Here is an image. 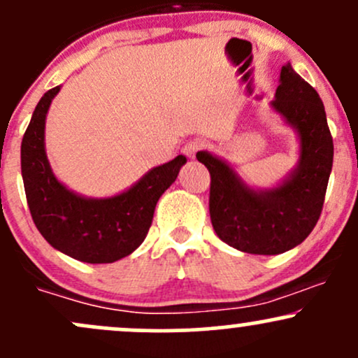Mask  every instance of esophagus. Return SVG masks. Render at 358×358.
<instances>
[{"label": "esophagus", "instance_id": "obj_1", "mask_svg": "<svg viewBox=\"0 0 358 358\" xmlns=\"http://www.w3.org/2000/svg\"><path fill=\"white\" fill-rule=\"evenodd\" d=\"M202 148H204V142L194 138V141L187 142L185 148H183V154H185L187 157H195V154H197Z\"/></svg>", "mask_w": 358, "mask_h": 358}]
</instances>
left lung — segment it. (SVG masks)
Segmentation results:
<instances>
[{
    "mask_svg": "<svg viewBox=\"0 0 358 358\" xmlns=\"http://www.w3.org/2000/svg\"><path fill=\"white\" fill-rule=\"evenodd\" d=\"M300 138L295 171L271 190H254L224 161L201 150L209 169V214L216 235L236 250L257 255L283 254L310 235L321 216L333 168V137L324 104L292 65L281 69L271 103Z\"/></svg>",
    "mask_w": 358,
    "mask_h": 358,
    "instance_id": "left-lung-1",
    "label": "left lung"
}]
</instances>
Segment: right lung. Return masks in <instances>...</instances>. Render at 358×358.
Returning a JSON list of instances; mask_svg holds the SVG:
<instances>
[{"label":"right lung","mask_w":358,"mask_h":358,"mask_svg":"<svg viewBox=\"0 0 358 358\" xmlns=\"http://www.w3.org/2000/svg\"><path fill=\"white\" fill-rule=\"evenodd\" d=\"M48 90L34 110L22 138V178L34 223L56 250L89 264H108L127 257L148 235L154 209L164 190L187 163L176 156L152 168L131 189L108 199L73 194L52 175L44 150V125L52 97Z\"/></svg>","instance_id":"right-lung-1"}]
</instances>
